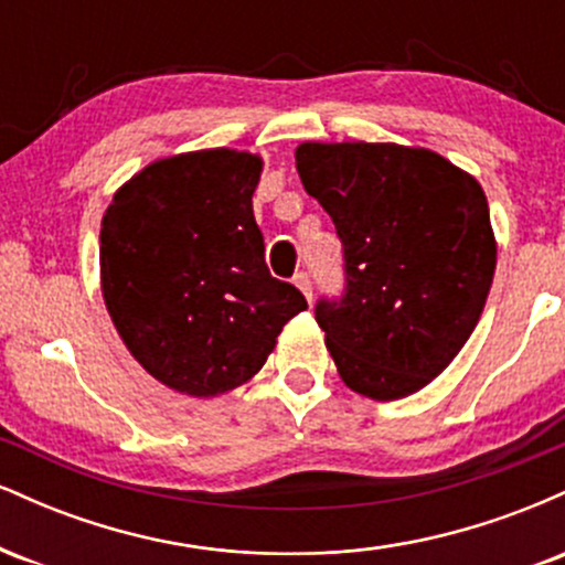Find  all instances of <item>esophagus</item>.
Returning <instances> with one entry per match:
<instances>
[{
	"instance_id": "esophagus-1",
	"label": "esophagus",
	"mask_w": 565,
	"mask_h": 565,
	"mask_svg": "<svg viewBox=\"0 0 565 565\" xmlns=\"http://www.w3.org/2000/svg\"><path fill=\"white\" fill-rule=\"evenodd\" d=\"M291 281H295V287L300 289L305 297H308V302L313 300V281H310L308 274H302V270H300V274H295V278H291Z\"/></svg>"
}]
</instances>
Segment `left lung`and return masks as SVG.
I'll return each mask as SVG.
<instances>
[{
    "instance_id": "1",
    "label": "left lung",
    "mask_w": 565,
    "mask_h": 565,
    "mask_svg": "<svg viewBox=\"0 0 565 565\" xmlns=\"http://www.w3.org/2000/svg\"><path fill=\"white\" fill-rule=\"evenodd\" d=\"M295 159L342 242V291L316 302L337 372L369 398L417 393L468 342L494 278L481 185L393 142H302Z\"/></svg>"
}]
</instances>
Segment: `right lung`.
<instances>
[{
	"label": "right lung",
	"mask_w": 565,
	"mask_h": 565,
	"mask_svg": "<svg viewBox=\"0 0 565 565\" xmlns=\"http://www.w3.org/2000/svg\"><path fill=\"white\" fill-rule=\"evenodd\" d=\"M263 161L212 148L153 161L116 193L100 228L103 297L148 374L210 398L257 374L308 308L270 276L252 212Z\"/></svg>",
	"instance_id": "1"
}]
</instances>
